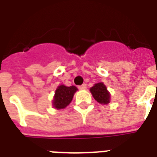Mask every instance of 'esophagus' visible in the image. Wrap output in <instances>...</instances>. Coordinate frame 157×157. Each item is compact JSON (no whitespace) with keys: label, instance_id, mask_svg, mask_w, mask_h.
<instances>
[{"label":"esophagus","instance_id":"34e87169","mask_svg":"<svg viewBox=\"0 0 157 157\" xmlns=\"http://www.w3.org/2000/svg\"><path fill=\"white\" fill-rule=\"evenodd\" d=\"M86 87H87V86H86V84H83V85H81V86H80L78 87L80 90H86Z\"/></svg>","mask_w":157,"mask_h":157}]
</instances>
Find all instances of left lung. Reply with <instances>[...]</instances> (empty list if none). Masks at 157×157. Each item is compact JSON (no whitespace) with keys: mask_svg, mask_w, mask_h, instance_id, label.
I'll use <instances>...</instances> for the list:
<instances>
[{"mask_svg":"<svg viewBox=\"0 0 157 157\" xmlns=\"http://www.w3.org/2000/svg\"><path fill=\"white\" fill-rule=\"evenodd\" d=\"M90 92L94 99L101 104H107L109 103L110 94L102 82L95 84L93 87H91Z\"/></svg>","mask_w":157,"mask_h":157,"instance_id":"1","label":"left lung"}]
</instances>
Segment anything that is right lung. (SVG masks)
<instances>
[{
  "label": "right lung",
  "instance_id": "obj_1",
  "mask_svg": "<svg viewBox=\"0 0 157 157\" xmlns=\"http://www.w3.org/2000/svg\"><path fill=\"white\" fill-rule=\"evenodd\" d=\"M77 90L76 86H65L64 85L59 86L57 88L54 94L53 105L57 109H63L71 103L75 92Z\"/></svg>",
  "mask_w": 157,
  "mask_h": 157
}]
</instances>
